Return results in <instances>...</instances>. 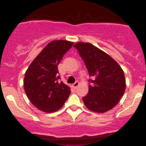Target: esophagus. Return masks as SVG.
Here are the masks:
<instances>
[{"instance_id": "1", "label": "esophagus", "mask_w": 146, "mask_h": 146, "mask_svg": "<svg viewBox=\"0 0 146 146\" xmlns=\"http://www.w3.org/2000/svg\"><path fill=\"white\" fill-rule=\"evenodd\" d=\"M79 84H80V83H79L78 81H76V82H75V83L73 84V87L75 88V89H76V88H77L78 87Z\"/></svg>"}]
</instances>
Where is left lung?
<instances>
[{
    "mask_svg": "<svg viewBox=\"0 0 146 146\" xmlns=\"http://www.w3.org/2000/svg\"><path fill=\"white\" fill-rule=\"evenodd\" d=\"M78 49L90 76L89 91L82 98L88 110L104 113L115 107L126 89L124 73L110 56L90 43L78 42Z\"/></svg>",
    "mask_w": 146,
    "mask_h": 146,
    "instance_id": "8db88e82",
    "label": "left lung"
}]
</instances>
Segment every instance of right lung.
<instances>
[{
    "label": "right lung",
    "mask_w": 146,
    "mask_h": 146,
    "mask_svg": "<svg viewBox=\"0 0 146 146\" xmlns=\"http://www.w3.org/2000/svg\"><path fill=\"white\" fill-rule=\"evenodd\" d=\"M73 45L65 40L51 41L28 67L24 78V88L34 106L44 112L61 109L70 94V88L58 82V65L64 54Z\"/></svg>",
    "instance_id": "1"
}]
</instances>
